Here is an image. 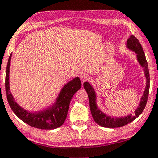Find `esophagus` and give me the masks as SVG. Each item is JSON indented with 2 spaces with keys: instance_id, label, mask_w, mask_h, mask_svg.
Listing matches in <instances>:
<instances>
[{
  "instance_id": "esophagus-1",
  "label": "esophagus",
  "mask_w": 158,
  "mask_h": 158,
  "mask_svg": "<svg viewBox=\"0 0 158 158\" xmlns=\"http://www.w3.org/2000/svg\"><path fill=\"white\" fill-rule=\"evenodd\" d=\"M80 78L81 81H85L87 80V79H88V78H89V75L86 73H81L80 74Z\"/></svg>"
}]
</instances>
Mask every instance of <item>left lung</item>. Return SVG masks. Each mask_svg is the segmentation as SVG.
<instances>
[{
    "label": "left lung",
    "instance_id": "left-lung-1",
    "mask_svg": "<svg viewBox=\"0 0 158 158\" xmlns=\"http://www.w3.org/2000/svg\"><path fill=\"white\" fill-rule=\"evenodd\" d=\"M127 48L135 52L138 63L142 68H144V77L146 78V87H145L143 95L140 99L139 104L136 108L134 114L124 115V116L121 117H113L111 115H108L100 110L97 105V94L93 87L89 82L85 81L84 83V87L87 91L88 98H89L90 110H91L92 118L94 121L101 127L106 128H118L131 123L138 116H139V115L144 110L147 101H148L149 89H150V73H149L148 65L144 50H143L139 42L134 35H131L129 38L127 40Z\"/></svg>",
    "mask_w": 158,
    "mask_h": 158
}]
</instances>
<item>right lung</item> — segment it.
<instances>
[{
    "label": "right lung",
    "mask_w": 158,
    "mask_h": 158,
    "mask_svg": "<svg viewBox=\"0 0 158 158\" xmlns=\"http://www.w3.org/2000/svg\"><path fill=\"white\" fill-rule=\"evenodd\" d=\"M12 53L10 55L6 71V92L8 104L16 116L31 127L40 129H55L64 123L71 100L81 88L80 79L77 77L67 82L58 94L54 103L43 110L31 112L22 108L14 100L10 91L9 73Z\"/></svg>",
    "instance_id": "1"
}]
</instances>
